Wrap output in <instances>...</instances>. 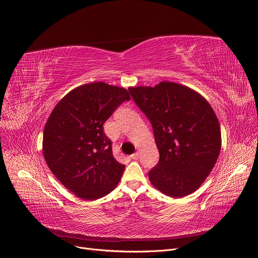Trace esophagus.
Here are the masks:
<instances>
[{"mask_svg": "<svg viewBox=\"0 0 258 258\" xmlns=\"http://www.w3.org/2000/svg\"><path fill=\"white\" fill-rule=\"evenodd\" d=\"M131 158H132L133 160H138V159H139V152H135V153H133L132 156H131Z\"/></svg>", "mask_w": 258, "mask_h": 258, "instance_id": "obj_1", "label": "esophagus"}]
</instances>
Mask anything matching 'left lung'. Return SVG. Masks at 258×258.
I'll return each instance as SVG.
<instances>
[{
	"label": "left lung",
	"instance_id": "obj_1",
	"mask_svg": "<svg viewBox=\"0 0 258 258\" xmlns=\"http://www.w3.org/2000/svg\"><path fill=\"white\" fill-rule=\"evenodd\" d=\"M128 91L147 116L160 152L148 173L163 194L180 198L195 192L210 175L221 151V128L213 108L187 86L163 81Z\"/></svg>",
	"mask_w": 258,
	"mask_h": 258
}]
</instances>
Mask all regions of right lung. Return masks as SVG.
<instances>
[{"mask_svg": "<svg viewBox=\"0 0 258 258\" xmlns=\"http://www.w3.org/2000/svg\"><path fill=\"white\" fill-rule=\"evenodd\" d=\"M131 96L123 87L88 83L68 92L51 111L43 131L44 160L57 179L79 198L112 192L125 165L115 160L102 124Z\"/></svg>", "mask_w": 258, "mask_h": 258, "instance_id": "obj_1", "label": "right lung"}]
</instances>
